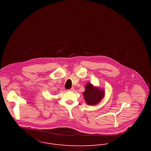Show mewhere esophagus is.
<instances>
[{"mask_svg": "<svg viewBox=\"0 0 151 151\" xmlns=\"http://www.w3.org/2000/svg\"><path fill=\"white\" fill-rule=\"evenodd\" d=\"M70 91H74V88L72 87L71 89H70Z\"/></svg>", "mask_w": 151, "mask_h": 151, "instance_id": "obj_1", "label": "esophagus"}]
</instances>
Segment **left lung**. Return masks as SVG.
<instances>
[{
	"label": "left lung",
	"mask_w": 151,
	"mask_h": 151,
	"mask_svg": "<svg viewBox=\"0 0 151 151\" xmlns=\"http://www.w3.org/2000/svg\"><path fill=\"white\" fill-rule=\"evenodd\" d=\"M104 91L95 88L91 84L88 83L86 86V91L83 95L86 103L88 105H96L99 103L104 96Z\"/></svg>",
	"instance_id": "1"
}]
</instances>
